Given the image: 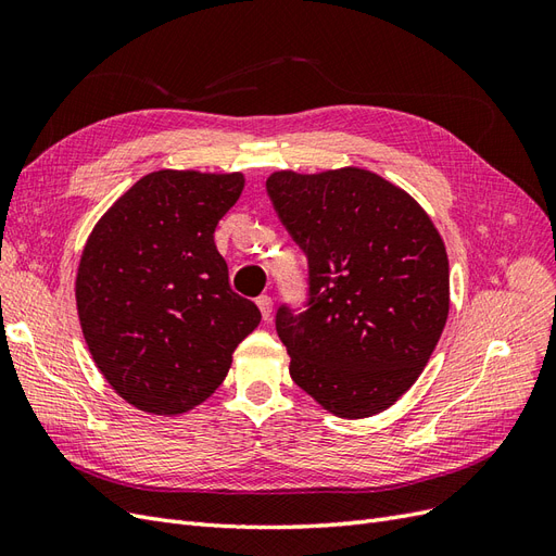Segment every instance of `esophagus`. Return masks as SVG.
<instances>
[{
    "mask_svg": "<svg viewBox=\"0 0 556 556\" xmlns=\"http://www.w3.org/2000/svg\"><path fill=\"white\" fill-rule=\"evenodd\" d=\"M257 306H260V311H262V317H264V319L271 317V308H274V301H271V296H268V294L257 296Z\"/></svg>",
    "mask_w": 556,
    "mask_h": 556,
    "instance_id": "1",
    "label": "esophagus"
}]
</instances>
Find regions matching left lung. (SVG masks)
Here are the masks:
<instances>
[{"mask_svg": "<svg viewBox=\"0 0 556 556\" xmlns=\"http://www.w3.org/2000/svg\"><path fill=\"white\" fill-rule=\"evenodd\" d=\"M266 192L308 260L304 308L276 311L292 380L339 417L382 413L410 390L445 327L441 233L410 194L357 166L278 172Z\"/></svg>", "mask_w": 556, "mask_h": 556, "instance_id": "8db88e82", "label": "left lung"}]
</instances>
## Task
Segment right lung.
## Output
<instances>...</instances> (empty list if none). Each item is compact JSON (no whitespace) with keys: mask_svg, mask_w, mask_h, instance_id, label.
Returning <instances> with one entry per match:
<instances>
[{"mask_svg":"<svg viewBox=\"0 0 556 556\" xmlns=\"http://www.w3.org/2000/svg\"><path fill=\"white\" fill-rule=\"evenodd\" d=\"M243 174L155 172L97 223L76 276L90 355L134 408L180 415L225 380L262 313L229 288L215 227Z\"/></svg>","mask_w":556,"mask_h":556,"instance_id":"1","label":"right lung"}]
</instances>
